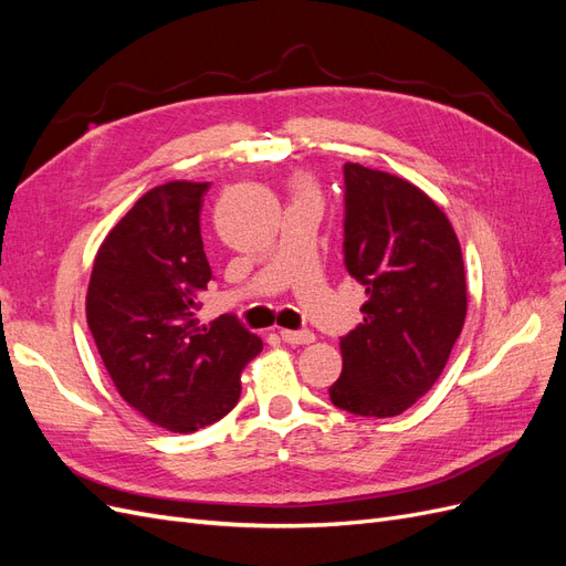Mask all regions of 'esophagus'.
Masks as SVG:
<instances>
[{
    "label": "esophagus",
    "mask_w": 566,
    "mask_h": 566,
    "mask_svg": "<svg viewBox=\"0 0 566 566\" xmlns=\"http://www.w3.org/2000/svg\"><path fill=\"white\" fill-rule=\"evenodd\" d=\"M281 337L287 345H310L316 339L312 331H281Z\"/></svg>",
    "instance_id": "34e87169"
}]
</instances>
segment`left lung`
Here are the masks:
<instances>
[{
    "label": "left lung",
    "mask_w": 566,
    "mask_h": 566,
    "mask_svg": "<svg viewBox=\"0 0 566 566\" xmlns=\"http://www.w3.org/2000/svg\"><path fill=\"white\" fill-rule=\"evenodd\" d=\"M345 264L366 302L364 323L339 339L331 401L354 416H399L432 389L465 323L458 235L416 184L347 163Z\"/></svg>",
    "instance_id": "8db88e82"
}]
</instances>
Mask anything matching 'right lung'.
<instances>
[{"instance_id":"obj_1","label":"right lung","mask_w":566,"mask_h":566,"mask_svg":"<svg viewBox=\"0 0 566 566\" xmlns=\"http://www.w3.org/2000/svg\"><path fill=\"white\" fill-rule=\"evenodd\" d=\"M208 181L150 188L101 243L87 287V323L115 389L134 410L188 434L224 418L262 339L235 316L196 318L212 271L200 210Z\"/></svg>"}]
</instances>
